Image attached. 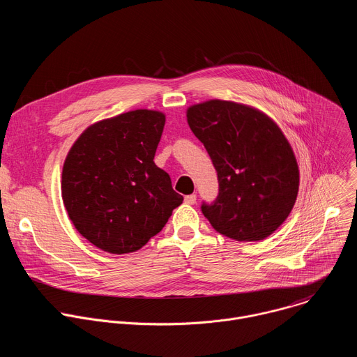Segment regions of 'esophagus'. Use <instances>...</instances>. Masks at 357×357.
<instances>
[{
  "mask_svg": "<svg viewBox=\"0 0 357 357\" xmlns=\"http://www.w3.org/2000/svg\"><path fill=\"white\" fill-rule=\"evenodd\" d=\"M185 203H188V204H195V203H196V195H188V196H185Z\"/></svg>",
  "mask_w": 357,
  "mask_h": 357,
  "instance_id": "esophagus-1",
  "label": "esophagus"
}]
</instances>
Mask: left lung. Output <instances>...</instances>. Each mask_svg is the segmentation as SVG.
<instances>
[{"label":"left lung","instance_id":"1","mask_svg":"<svg viewBox=\"0 0 357 357\" xmlns=\"http://www.w3.org/2000/svg\"><path fill=\"white\" fill-rule=\"evenodd\" d=\"M188 125L206 147L218 176V196L204 217L235 241H261L289 217L300 171L282 129L262 110L208 99L186 109Z\"/></svg>","mask_w":357,"mask_h":357}]
</instances>
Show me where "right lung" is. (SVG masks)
I'll return each instance as SVG.
<instances>
[{
    "instance_id": "obj_1",
    "label": "right lung",
    "mask_w": 357,
    "mask_h": 357,
    "mask_svg": "<svg viewBox=\"0 0 357 357\" xmlns=\"http://www.w3.org/2000/svg\"><path fill=\"white\" fill-rule=\"evenodd\" d=\"M160 110L136 109L88 126L71 146L61 197L75 229L109 254H130L157 235L183 197L154 155Z\"/></svg>"
}]
</instances>
